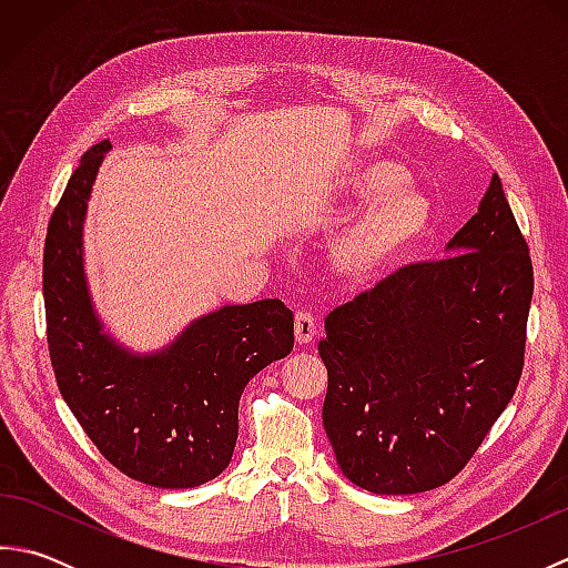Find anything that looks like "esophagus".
<instances>
[{
    "mask_svg": "<svg viewBox=\"0 0 568 568\" xmlns=\"http://www.w3.org/2000/svg\"><path fill=\"white\" fill-rule=\"evenodd\" d=\"M317 336V324L307 312H297L295 315V342L300 346H307Z\"/></svg>",
    "mask_w": 568,
    "mask_h": 568,
    "instance_id": "esophagus-1",
    "label": "esophagus"
}]
</instances>
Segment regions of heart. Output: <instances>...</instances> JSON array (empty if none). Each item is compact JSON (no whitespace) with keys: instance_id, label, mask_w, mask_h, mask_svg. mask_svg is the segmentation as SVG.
I'll list each match as a JSON object with an SVG mask.
<instances>
[{"instance_id":"1","label":"heart","mask_w":568,"mask_h":568,"mask_svg":"<svg viewBox=\"0 0 568 568\" xmlns=\"http://www.w3.org/2000/svg\"><path fill=\"white\" fill-rule=\"evenodd\" d=\"M364 204L327 246V271L346 293L373 291L413 251L432 224V200L405 183V171L390 161L354 165L332 190V202Z\"/></svg>"}]
</instances>
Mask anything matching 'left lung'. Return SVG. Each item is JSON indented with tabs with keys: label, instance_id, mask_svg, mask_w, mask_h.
Returning <instances> with one entry per match:
<instances>
[{
	"label": "left lung",
	"instance_id": "obj_1",
	"mask_svg": "<svg viewBox=\"0 0 568 568\" xmlns=\"http://www.w3.org/2000/svg\"><path fill=\"white\" fill-rule=\"evenodd\" d=\"M532 287L493 173L446 258L407 265L324 320L322 422L352 484L409 496L466 466L520 381Z\"/></svg>",
	"mask_w": 568,
	"mask_h": 568
}]
</instances>
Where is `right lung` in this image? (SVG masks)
Wrapping results in <instances>:
<instances>
[{"label": "right lung", "instance_id": "obj_1", "mask_svg": "<svg viewBox=\"0 0 568 568\" xmlns=\"http://www.w3.org/2000/svg\"><path fill=\"white\" fill-rule=\"evenodd\" d=\"M110 149L102 141L82 155L48 224V352L60 395L106 462L153 488H195L232 462L246 383L293 352V312L281 300L224 305L159 352L119 344L94 307L82 246Z\"/></svg>", "mask_w": 568, "mask_h": 568}]
</instances>
